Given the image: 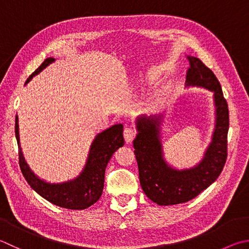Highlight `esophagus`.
I'll return each instance as SVG.
<instances>
[{
	"label": "esophagus",
	"instance_id": "1",
	"mask_svg": "<svg viewBox=\"0 0 249 249\" xmlns=\"http://www.w3.org/2000/svg\"><path fill=\"white\" fill-rule=\"evenodd\" d=\"M135 130L130 127H125L124 128V138L126 143H130L133 142V139L135 138Z\"/></svg>",
	"mask_w": 249,
	"mask_h": 249
}]
</instances>
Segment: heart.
Returning <instances> with one entry per match:
<instances>
[{"instance_id":"b5f03b06","label":"heart","mask_w":249,"mask_h":249,"mask_svg":"<svg viewBox=\"0 0 249 249\" xmlns=\"http://www.w3.org/2000/svg\"><path fill=\"white\" fill-rule=\"evenodd\" d=\"M153 79H155L153 75H146V76H143V77L140 78L139 81H142V83H146V81H151Z\"/></svg>"}]
</instances>
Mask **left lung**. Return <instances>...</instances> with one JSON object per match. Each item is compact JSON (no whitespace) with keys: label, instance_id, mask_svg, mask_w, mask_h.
Segmentation results:
<instances>
[{"label":"left lung","instance_id":"8db88e82","mask_svg":"<svg viewBox=\"0 0 249 249\" xmlns=\"http://www.w3.org/2000/svg\"><path fill=\"white\" fill-rule=\"evenodd\" d=\"M187 60L186 87H199L213 92L214 129L199 163L178 170L170 165L164 158L161 139L163 114L137 117L138 133L133 143L140 185L149 199L160 206L192 200L219 178L227 161L229 109L222 88L215 75L199 58L187 55Z\"/></svg>","mask_w":249,"mask_h":249}]
</instances>
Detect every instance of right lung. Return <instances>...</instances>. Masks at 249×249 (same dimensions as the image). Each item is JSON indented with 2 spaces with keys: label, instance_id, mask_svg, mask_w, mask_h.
I'll return each mask as SVG.
<instances>
[{
  "label": "right lung",
  "instance_id": "add662e5",
  "mask_svg": "<svg viewBox=\"0 0 249 249\" xmlns=\"http://www.w3.org/2000/svg\"><path fill=\"white\" fill-rule=\"evenodd\" d=\"M55 61L48 57L27 79L26 84ZM15 136L19 149V166L27 183L36 193L53 205L71 210H83L93 205L102 195L106 168L117 149L123 147V125L116 124L97 134L90 146L87 161L83 171L75 178L62 183H49L36 175L22 155L19 140L18 116L15 120Z\"/></svg>",
  "mask_w": 249,
  "mask_h": 249
}]
</instances>
